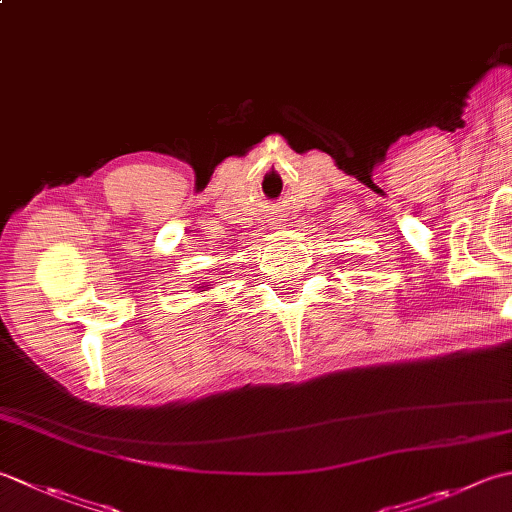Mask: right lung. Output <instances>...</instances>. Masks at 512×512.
I'll list each match as a JSON object with an SVG mask.
<instances>
[{"label":"right lung","mask_w":512,"mask_h":512,"mask_svg":"<svg viewBox=\"0 0 512 512\" xmlns=\"http://www.w3.org/2000/svg\"><path fill=\"white\" fill-rule=\"evenodd\" d=\"M199 293H202V290H199Z\"/></svg>","instance_id":"add662e5"}]
</instances>
